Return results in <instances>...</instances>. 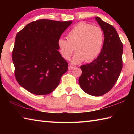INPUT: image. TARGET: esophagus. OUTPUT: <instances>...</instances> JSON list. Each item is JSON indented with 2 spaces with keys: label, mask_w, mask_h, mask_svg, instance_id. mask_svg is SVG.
<instances>
[{
  "label": "esophagus",
  "mask_w": 134,
  "mask_h": 134,
  "mask_svg": "<svg viewBox=\"0 0 134 134\" xmlns=\"http://www.w3.org/2000/svg\"><path fill=\"white\" fill-rule=\"evenodd\" d=\"M74 68H75L74 66H72V65H69V70H71L73 69H74Z\"/></svg>",
  "instance_id": "obj_1"
}]
</instances>
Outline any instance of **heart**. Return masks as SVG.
Returning a JSON list of instances; mask_svg holds the SVG:
<instances>
[{
  "instance_id": "heart-1",
  "label": "heart",
  "mask_w": 134,
  "mask_h": 134,
  "mask_svg": "<svg viewBox=\"0 0 134 134\" xmlns=\"http://www.w3.org/2000/svg\"><path fill=\"white\" fill-rule=\"evenodd\" d=\"M104 41V34L101 27L82 22L68 33L67 40L59 39L58 47L61 56L65 60L70 59L75 48L76 53L71 63L77 64L96 59L101 52Z\"/></svg>"
}]
</instances>
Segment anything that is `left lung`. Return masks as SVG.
<instances>
[{"label": "left lung", "instance_id": "8db88e82", "mask_svg": "<svg viewBox=\"0 0 134 134\" xmlns=\"http://www.w3.org/2000/svg\"><path fill=\"white\" fill-rule=\"evenodd\" d=\"M104 34L103 46L98 56L89 64L81 66L79 78L81 89L88 94L101 96L114 86L123 68V44L112 25L96 16Z\"/></svg>", "mask_w": 134, "mask_h": 134}]
</instances>
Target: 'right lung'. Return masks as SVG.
<instances>
[{"instance_id": "obj_1", "label": "right lung", "mask_w": 134, "mask_h": 134, "mask_svg": "<svg viewBox=\"0 0 134 134\" xmlns=\"http://www.w3.org/2000/svg\"><path fill=\"white\" fill-rule=\"evenodd\" d=\"M71 21L39 19L26 25L16 34L12 59L16 81L36 95L48 94L68 70L58 41Z\"/></svg>"}]
</instances>
